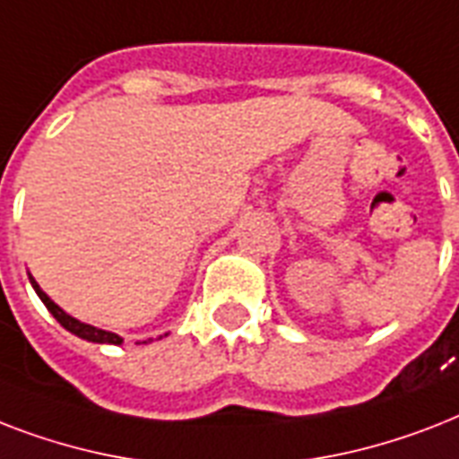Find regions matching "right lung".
<instances>
[{
	"label": "right lung",
	"instance_id": "obj_1",
	"mask_svg": "<svg viewBox=\"0 0 459 459\" xmlns=\"http://www.w3.org/2000/svg\"><path fill=\"white\" fill-rule=\"evenodd\" d=\"M32 288H35V293L39 295V300L45 302V307L49 309V312L54 314V319L59 321L61 326L66 328V331H71V333H75L78 338H85V341H92V342H109V345H121L124 342V338H118L117 333H109V331H102V328H95L90 326V324H82V321L74 319V316H68L64 309H61L59 305H54L49 298L45 295V290L35 283V279H30Z\"/></svg>",
	"mask_w": 459,
	"mask_h": 459
}]
</instances>
